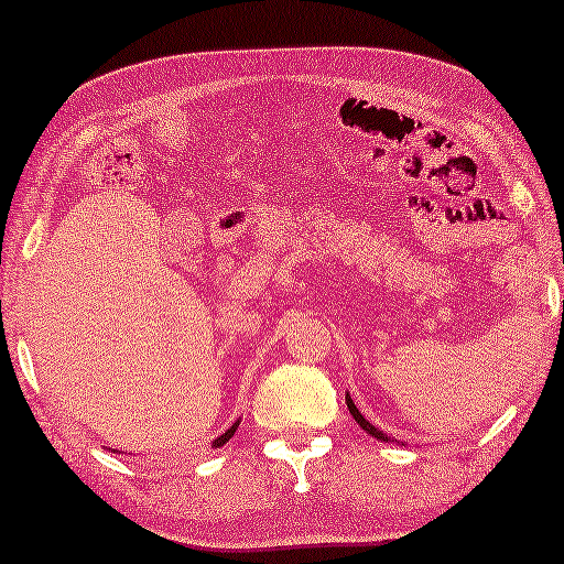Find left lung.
<instances>
[{
	"mask_svg": "<svg viewBox=\"0 0 564 564\" xmlns=\"http://www.w3.org/2000/svg\"><path fill=\"white\" fill-rule=\"evenodd\" d=\"M345 401H347V409H350V414H352V419H355V422H358V424L362 426V430H365V432H368V434H372V437H378L380 442H391V437H388V434H383V432H380V430H376V426H372V424L368 422V419H365V416L360 414V411H358V406H355V403H352V399H350V393H347V395H345Z\"/></svg>",
	"mask_w": 564,
	"mask_h": 564,
	"instance_id": "obj_1",
	"label": "left lung"
}]
</instances>
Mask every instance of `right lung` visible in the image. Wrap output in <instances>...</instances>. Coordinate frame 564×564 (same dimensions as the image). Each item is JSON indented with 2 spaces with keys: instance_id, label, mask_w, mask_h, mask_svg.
Wrapping results in <instances>:
<instances>
[{
  "instance_id": "obj_1",
  "label": "right lung",
  "mask_w": 564,
  "mask_h": 564,
  "mask_svg": "<svg viewBox=\"0 0 564 564\" xmlns=\"http://www.w3.org/2000/svg\"><path fill=\"white\" fill-rule=\"evenodd\" d=\"M237 426H240V422H235L232 426H229V430H227L225 434H219V437L212 442V444H214V447H221V444H227L229 440H232V437H235V432H237Z\"/></svg>"
}]
</instances>
